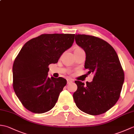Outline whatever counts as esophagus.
Masks as SVG:
<instances>
[{
	"label": "esophagus",
	"instance_id": "obj_1",
	"mask_svg": "<svg viewBox=\"0 0 134 134\" xmlns=\"http://www.w3.org/2000/svg\"><path fill=\"white\" fill-rule=\"evenodd\" d=\"M67 81V83H70L73 82V80L71 79H68Z\"/></svg>",
	"mask_w": 134,
	"mask_h": 134
}]
</instances>
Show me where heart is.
I'll list each match as a JSON object with an SVG mask.
<instances>
[{"label":"heart","instance_id":"heart-1","mask_svg":"<svg viewBox=\"0 0 134 134\" xmlns=\"http://www.w3.org/2000/svg\"><path fill=\"white\" fill-rule=\"evenodd\" d=\"M75 49H81V48H79V47H77V48H75Z\"/></svg>","mask_w":134,"mask_h":134}]
</instances>
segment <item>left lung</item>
<instances>
[{
    "label": "left lung",
    "instance_id": "obj_1",
    "mask_svg": "<svg viewBox=\"0 0 134 134\" xmlns=\"http://www.w3.org/2000/svg\"><path fill=\"white\" fill-rule=\"evenodd\" d=\"M76 44L86 53L85 69L94 78L86 85L79 81L73 98L79 109L91 115L104 113L113 107L120 97L124 73L115 50L97 37L76 35Z\"/></svg>",
    "mask_w": 134,
    "mask_h": 134
}]
</instances>
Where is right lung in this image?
I'll return each instance as SVG.
<instances>
[{"label": "right lung", "mask_w": 134, "mask_h": 134, "mask_svg": "<svg viewBox=\"0 0 134 134\" xmlns=\"http://www.w3.org/2000/svg\"><path fill=\"white\" fill-rule=\"evenodd\" d=\"M74 34H42L30 40L14 62L13 86L17 97L28 110L43 113L55 106L67 84L63 78L48 77L49 65L74 41Z\"/></svg>", "instance_id": "1"}]
</instances>
